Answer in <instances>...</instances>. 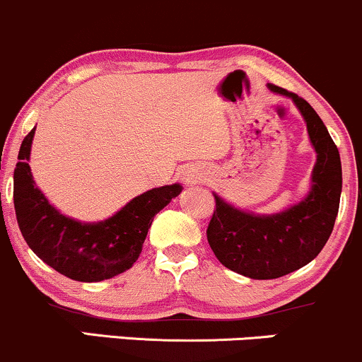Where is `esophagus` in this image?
<instances>
[{"label":"esophagus","instance_id":"1","mask_svg":"<svg viewBox=\"0 0 362 362\" xmlns=\"http://www.w3.org/2000/svg\"><path fill=\"white\" fill-rule=\"evenodd\" d=\"M201 173H197L195 172V170H190V172H187V180L189 182H192V184H195V182H199L201 180Z\"/></svg>","mask_w":362,"mask_h":362}]
</instances>
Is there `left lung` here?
<instances>
[{
  "mask_svg": "<svg viewBox=\"0 0 362 362\" xmlns=\"http://www.w3.org/2000/svg\"><path fill=\"white\" fill-rule=\"evenodd\" d=\"M269 88L293 98L301 110L317 151V165L308 197L284 213L255 216L214 195L216 209L206 231L211 250L224 267L250 279H277L313 260L334 230L342 190L339 149L323 120L293 91L272 83Z\"/></svg>",
  "mask_w": 362,
  "mask_h": 362,
  "instance_id": "1",
  "label": "left lung"
}]
</instances>
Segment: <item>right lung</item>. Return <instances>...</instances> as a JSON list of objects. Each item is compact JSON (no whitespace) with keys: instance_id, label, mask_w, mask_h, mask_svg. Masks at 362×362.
Wrapping results in <instances>:
<instances>
[{"instance_id":"obj_1","label":"right lung","mask_w":362,"mask_h":362,"mask_svg":"<svg viewBox=\"0 0 362 362\" xmlns=\"http://www.w3.org/2000/svg\"><path fill=\"white\" fill-rule=\"evenodd\" d=\"M35 127L25 136L13 173V204L25 242L54 271L73 281L98 282L138 260L153 218L182 192L178 184L148 190L102 223H80L49 204L32 178L28 158Z\"/></svg>"}]
</instances>
